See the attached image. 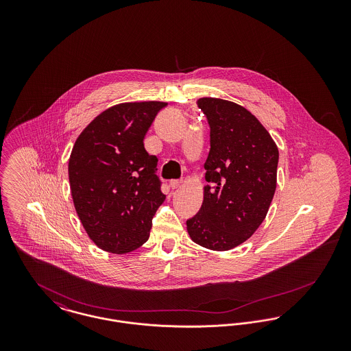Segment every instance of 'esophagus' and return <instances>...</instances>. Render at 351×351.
I'll return each mask as SVG.
<instances>
[{"mask_svg":"<svg viewBox=\"0 0 351 351\" xmlns=\"http://www.w3.org/2000/svg\"><path fill=\"white\" fill-rule=\"evenodd\" d=\"M180 185H182L180 180H171V182H169V186H171L172 189H178Z\"/></svg>","mask_w":351,"mask_h":351,"instance_id":"1","label":"esophagus"}]
</instances>
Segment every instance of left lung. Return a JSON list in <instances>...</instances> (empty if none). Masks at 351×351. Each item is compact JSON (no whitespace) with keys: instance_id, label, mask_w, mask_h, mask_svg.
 I'll return each mask as SVG.
<instances>
[{"instance_id":"1","label":"left lung","mask_w":351,"mask_h":351,"mask_svg":"<svg viewBox=\"0 0 351 351\" xmlns=\"http://www.w3.org/2000/svg\"><path fill=\"white\" fill-rule=\"evenodd\" d=\"M210 126L204 200L186 221L191 239L205 249L232 250L267 216L276 189L279 150L259 119L232 101L202 97Z\"/></svg>"}]
</instances>
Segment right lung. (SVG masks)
I'll return each mask as SVG.
<instances>
[{
    "label": "right lung",
    "instance_id": "1",
    "mask_svg": "<svg viewBox=\"0 0 351 351\" xmlns=\"http://www.w3.org/2000/svg\"><path fill=\"white\" fill-rule=\"evenodd\" d=\"M167 102H122L104 110L77 136L68 160L69 188L88 237L101 250L128 254L150 237L166 200L155 175L158 158L145 135Z\"/></svg>",
    "mask_w": 351,
    "mask_h": 351
}]
</instances>
